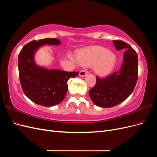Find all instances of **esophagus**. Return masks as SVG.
I'll return each instance as SVG.
<instances>
[{"label": "esophagus", "instance_id": "1", "mask_svg": "<svg viewBox=\"0 0 157 157\" xmlns=\"http://www.w3.org/2000/svg\"><path fill=\"white\" fill-rule=\"evenodd\" d=\"M79 75H80V77H84L86 75H87V71L85 70V69H83L82 71H80V73H79Z\"/></svg>", "mask_w": 157, "mask_h": 157}]
</instances>
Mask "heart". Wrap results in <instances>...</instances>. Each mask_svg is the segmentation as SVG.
<instances>
[{"mask_svg":"<svg viewBox=\"0 0 157 157\" xmlns=\"http://www.w3.org/2000/svg\"><path fill=\"white\" fill-rule=\"evenodd\" d=\"M70 58L74 62L83 66L92 65L94 72L100 76L110 73L117 63L115 53L101 46H92L80 50L76 58L73 56Z\"/></svg>","mask_w":157,"mask_h":157,"instance_id":"b5f03b06","label":"heart"}]
</instances>
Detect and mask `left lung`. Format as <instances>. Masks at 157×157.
Instances as JSON below:
<instances>
[{
  "instance_id": "8db88e82",
  "label": "left lung",
  "mask_w": 157,
  "mask_h": 157,
  "mask_svg": "<svg viewBox=\"0 0 157 157\" xmlns=\"http://www.w3.org/2000/svg\"><path fill=\"white\" fill-rule=\"evenodd\" d=\"M117 50H125L123 62L118 71L100 78L89 91L90 99L95 105L109 108L120 104L134 91L138 75V59L136 52L126 42L113 40Z\"/></svg>"
}]
</instances>
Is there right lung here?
<instances>
[{
    "label": "right lung",
    "instance_id": "right-lung-1",
    "mask_svg": "<svg viewBox=\"0 0 157 157\" xmlns=\"http://www.w3.org/2000/svg\"><path fill=\"white\" fill-rule=\"evenodd\" d=\"M60 44L59 39L50 38L33 40L23 46L18 56L19 76L23 91L33 102L42 106H54L62 101L68 90V80L79 73L48 69L36 63L35 55L40 47Z\"/></svg>",
    "mask_w": 157,
    "mask_h": 157
}]
</instances>
